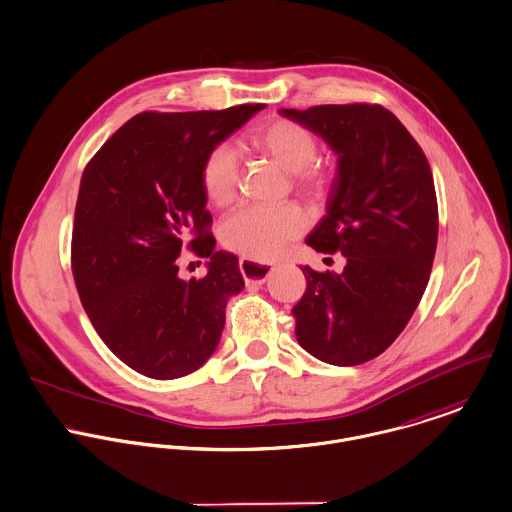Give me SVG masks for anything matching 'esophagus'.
<instances>
[{
  "mask_svg": "<svg viewBox=\"0 0 512 512\" xmlns=\"http://www.w3.org/2000/svg\"><path fill=\"white\" fill-rule=\"evenodd\" d=\"M239 269L245 277V283L247 287H257V285H263L267 281V277L271 275L273 267H267V265H261V263H253L249 259H241L239 261Z\"/></svg>",
  "mask_w": 512,
  "mask_h": 512,
  "instance_id": "1",
  "label": "esophagus"
}]
</instances>
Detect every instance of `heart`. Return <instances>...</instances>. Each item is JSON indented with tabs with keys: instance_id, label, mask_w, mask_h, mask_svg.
Masks as SVG:
<instances>
[{
	"instance_id": "1",
	"label": "heart",
	"mask_w": 512,
	"mask_h": 512,
	"mask_svg": "<svg viewBox=\"0 0 512 512\" xmlns=\"http://www.w3.org/2000/svg\"><path fill=\"white\" fill-rule=\"evenodd\" d=\"M251 144L295 174V186L308 196H320L330 184L328 172L314 166L316 138L293 120H273L251 134ZM202 184L211 204H231L239 188V156L233 146H215L202 166ZM307 229V217L299 205L249 204L229 213L221 223V241L227 249L257 261H271L283 253L289 241Z\"/></svg>"
}]
</instances>
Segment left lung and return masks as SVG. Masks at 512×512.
I'll return each mask as SVG.
<instances>
[{"mask_svg": "<svg viewBox=\"0 0 512 512\" xmlns=\"http://www.w3.org/2000/svg\"><path fill=\"white\" fill-rule=\"evenodd\" d=\"M279 112L338 156L326 215L307 245L346 257L340 275L303 267L307 291L293 307L297 340L326 364L358 366L400 336L427 287L439 229L431 168L406 126L380 104Z\"/></svg>", "mask_w": 512, "mask_h": 512, "instance_id": "obj_1", "label": "left lung"}]
</instances>
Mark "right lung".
<instances>
[{
	"instance_id": "obj_1",
	"label": "right lung",
	"mask_w": 512,
	"mask_h": 512,
	"mask_svg": "<svg viewBox=\"0 0 512 512\" xmlns=\"http://www.w3.org/2000/svg\"><path fill=\"white\" fill-rule=\"evenodd\" d=\"M265 104L140 112L87 164L75 207L71 265L104 344L154 380L196 372L215 352L225 305L245 287L239 259L215 251L202 166ZM208 259L202 280L179 279L185 233Z\"/></svg>"
}]
</instances>
